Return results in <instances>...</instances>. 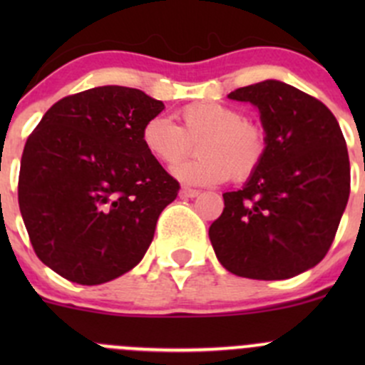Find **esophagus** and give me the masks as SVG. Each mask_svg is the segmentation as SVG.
I'll return each mask as SVG.
<instances>
[{
  "label": "esophagus",
  "mask_w": 365,
  "mask_h": 365,
  "mask_svg": "<svg viewBox=\"0 0 365 365\" xmlns=\"http://www.w3.org/2000/svg\"><path fill=\"white\" fill-rule=\"evenodd\" d=\"M200 196V190L196 189H189V187H182V190H180V197L182 200H192V197Z\"/></svg>",
  "instance_id": "esophagus-1"
}]
</instances>
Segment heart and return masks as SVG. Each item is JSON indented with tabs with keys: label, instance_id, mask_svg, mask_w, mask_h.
<instances>
[{
	"label": "heart",
	"instance_id": "heart-1",
	"mask_svg": "<svg viewBox=\"0 0 365 365\" xmlns=\"http://www.w3.org/2000/svg\"><path fill=\"white\" fill-rule=\"evenodd\" d=\"M182 127L164 116L143 125L141 145L159 164L182 160L197 141L200 157L173 168V175L189 185H217L230 176L237 182L251 178L261 168L268 138L259 123L245 120L244 113L220 102L200 101L178 111Z\"/></svg>",
	"mask_w": 365,
	"mask_h": 365
}]
</instances>
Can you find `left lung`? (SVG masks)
Instances as JSON below:
<instances>
[{
  "instance_id": "1",
  "label": "left lung",
  "mask_w": 365,
  "mask_h": 365,
  "mask_svg": "<svg viewBox=\"0 0 365 365\" xmlns=\"http://www.w3.org/2000/svg\"><path fill=\"white\" fill-rule=\"evenodd\" d=\"M227 97L259 109L268 150L240 190L222 194L210 242L231 274L295 277L329 252L348 203L344 135L323 102L281 81L238 88Z\"/></svg>"
}]
</instances>
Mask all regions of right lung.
<instances>
[{"mask_svg":"<svg viewBox=\"0 0 365 365\" xmlns=\"http://www.w3.org/2000/svg\"><path fill=\"white\" fill-rule=\"evenodd\" d=\"M164 104L98 86L49 109L26 141L19 208L35 254L68 281L102 284L143 259L180 185L145 152L141 128Z\"/></svg>","mask_w":365,"mask_h":365,"instance_id":"add662e5","label":"right lung"}]
</instances>
